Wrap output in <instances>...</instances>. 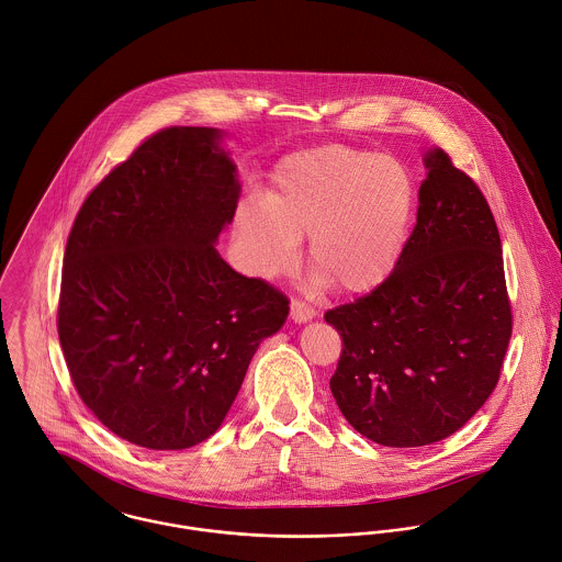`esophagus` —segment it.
<instances>
[{
  "mask_svg": "<svg viewBox=\"0 0 562 562\" xmlns=\"http://www.w3.org/2000/svg\"><path fill=\"white\" fill-rule=\"evenodd\" d=\"M315 313H317V311H315L311 304H306L304 300H293V302H291V319L297 322V324L313 319Z\"/></svg>",
  "mask_w": 562,
  "mask_h": 562,
  "instance_id": "esophagus-1",
  "label": "esophagus"
}]
</instances>
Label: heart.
Listing matches in <instances>:
<instances>
[{"label": "heart", "instance_id": "1", "mask_svg": "<svg viewBox=\"0 0 562 562\" xmlns=\"http://www.w3.org/2000/svg\"><path fill=\"white\" fill-rule=\"evenodd\" d=\"M415 204L417 184L400 158L324 145L282 158L265 200H247L234 225L256 276L291 273L297 238L308 236L324 278L338 291L369 293L400 265Z\"/></svg>", "mask_w": 562, "mask_h": 562}]
</instances>
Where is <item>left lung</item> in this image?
Instances as JSON below:
<instances>
[{"label":"left lung","mask_w":562,"mask_h":562,"mask_svg":"<svg viewBox=\"0 0 562 562\" xmlns=\"http://www.w3.org/2000/svg\"><path fill=\"white\" fill-rule=\"evenodd\" d=\"M426 167L417 224L391 278L324 315L342 342L330 378L338 408L386 448L460 430L493 393L513 335L486 198L446 151H430Z\"/></svg>","instance_id":"8db88e82"}]
</instances>
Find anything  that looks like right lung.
Instances as JSON below:
<instances>
[{
    "label": "right lung",
    "mask_w": 562,
    "mask_h": 562,
    "mask_svg": "<svg viewBox=\"0 0 562 562\" xmlns=\"http://www.w3.org/2000/svg\"><path fill=\"white\" fill-rule=\"evenodd\" d=\"M213 127H165L87 195L67 238L58 338L74 386L116 437L187 449L222 426L289 297L215 240L238 202Z\"/></svg>",
    "instance_id": "1"
}]
</instances>
